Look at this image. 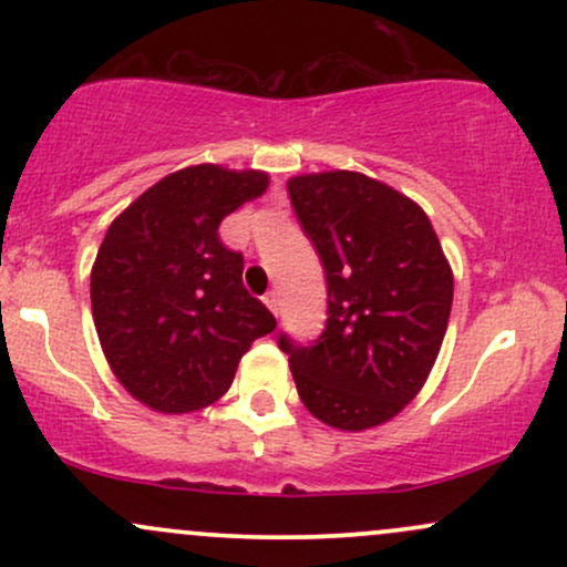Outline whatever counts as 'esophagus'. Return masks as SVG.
Returning a JSON list of instances; mask_svg holds the SVG:
<instances>
[{"mask_svg":"<svg viewBox=\"0 0 567 567\" xmlns=\"http://www.w3.org/2000/svg\"><path fill=\"white\" fill-rule=\"evenodd\" d=\"M264 303L269 306L271 315H279V306H282V303H279V292H277V290H269V292H266V296H264Z\"/></svg>","mask_w":567,"mask_h":567,"instance_id":"1","label":"esophagus"}]
</instances>
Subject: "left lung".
I'll list each match as a JSON object with an SVG mask.
<instances>
[{
	"label": "left lung",
	"mask_w": 567,
	"mask_h": 567,
	"mask_svg": "<svg viewBox=\"0 0 567 567\" xmlns=\"http://www.w3.org/2000/svg\"><path fill=\"white\" fill-rule=\"evenodd\" d=\"M288 194L320 252L328 322L311 347L279 333L298 396L322 424L362 432L421 392L453 306V271L426 213L381 181L296 175Z\"/></svg>",
	"instance_id": "1"
}]
</instances>
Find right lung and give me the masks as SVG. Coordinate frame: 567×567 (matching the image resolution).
<instances>
[{"instance_id": "right-lung-1", "label": "right lung", "mask_w": 567, "mask_h": 567, "mask_svg": "<svg viewBox=\"0 0 567 567\" xmlns=\"http://www.w3.org/2000/svg\"><path fill=\"white\" fill-rule=\"evenodd\" d=\"M269 175L194 165L114 218L90 275L103 354L122 386L159 413H192L229 392L239 360L277 328L243 285L245 258L218 226L261 197Z\"/></svg>"}]
</instances>
